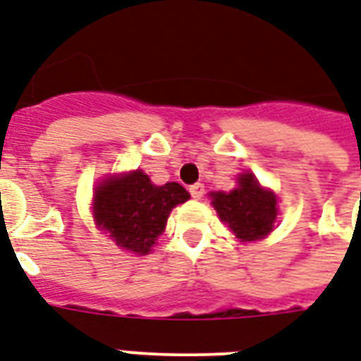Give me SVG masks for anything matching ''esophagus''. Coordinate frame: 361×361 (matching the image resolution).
Returning <instances> with one entry per match:
<instances>
[{
    "mask_svg": "<svg viewBox=\"0 0 361 361\" xmlns=\"http://www.w3.org/2000/svg\"><path fill=\"white\" fill-rule=\"evenodd\" d=\"M189 192H191L192 199L200 200L204 197V185H202V183H195V185L189 187Z\"/></svg>",
    "mask_w": 361,
    "mask_h": 361,
    "instance_id": "1",
    "label": "esophagus"
}]
</instances>
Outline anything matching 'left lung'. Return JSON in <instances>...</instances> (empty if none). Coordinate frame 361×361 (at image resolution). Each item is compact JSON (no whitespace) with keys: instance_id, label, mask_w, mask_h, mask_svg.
Masks as SVG:
<instances>
[{"instance_id":"8db88e82","label":"left lung","mask_w":361,"mask_h":361,"mask_svg":"<svg viewBox=\"0 0 361 361\" xmlns=\"http://www.w3.org/2000/svg\"><path fill=\"white\" fill-rule=\"evenodd\" d=\"M212 204L221 221L244 242L269 235L276 219V197L265 191L252 174H242L233 191L212 192Z\"/></svg>"}]
</instances>
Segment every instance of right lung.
I'll use <instances>...</instances> for the list:
<instances>
[{
	"label": "right lung",
	"instance_id": "obj_1",
	"mask_svg": "<svg viewBox=\"0 0 361 361\" xmlns=\"http://www.w3.org/2000/svg\"><path fill=\"white\" fill-rule=\"evenodd\" d=\"M187 199L189 192L180 183L170 181L157 187L142 170H136L96 187V224L117 246L145 255L162 235L170 210Z\"/></svg>",
	"mask_w": 361,
	"mask_h": 361
}]
</instances>
